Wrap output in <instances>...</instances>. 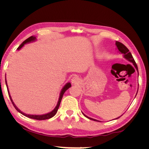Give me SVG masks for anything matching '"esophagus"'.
Wrapping results in <instances>:
<instances>
[{"mask_svg": "<svg viewBox=\"0 0 149 149\" xmlns=\"http://www.w3.org/2000/svg\"><path fill=\"white\" fill-rule=\"evenodd\" d=\"M71 82L73 84H78L79 83V79L77 77V76H74V77H73V78H72L71 79Z\"/></svg>", "mask_w": 149, "mask_h": 149, "instance_id": "esophagus-1", "label": "esophagus"}]
</instances>
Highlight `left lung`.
I'll return each mask as SVG.
<instances>
[{"label": "left lung", "mask_w": 149, "mask_h": 149, "mask_svg": "<svg viewBox=\"0 0 149 149\" xmlns=\"http://www.w3.org/2000/svg\"><path fill=\"white\" fill-rule=\"evenodd\" d=\"M116 46L117 48H118V49H119V51L120 52V53H121L123 54V55H124V57L125 58V59H127V60H129V61L132 63L133 65L135 66V67H136V70H137V71H138L137 65V64H136V61H135V60H134V58H133V56H132V55L131 53H130V52H129V49H128L127 47H126L123 43H120V42H118V41H116ZM138 74H139V71H138ZM138 89H139V88H138ZM83 115L86 117V118H88V119H91V120H94V121H99V120H97L94 119H93V118H89V117H88L87 116L84 115V114H83ZM120 117H119L118 118H119ZM118 118H117V119H118Z\"/></svg>", "instance_id": "1"}]
</instances>
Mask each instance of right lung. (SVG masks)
I'll return each instance as SVG.
<instances>
[{"mask_svg":"<svg viewBox=\"0 0 149 149\" xmlns=\"http://www.w3.org/2000/svg\"><path fill=\"white\" fill-rule=\"evenodd\" d=\"M35 40V37H33V36H31V37H29V38H27V39H26L24 42H23V43H22L20 45L19 47H18L17 49H20L22 47H23V46L24 45V44H25V43H26L30 42H31V41H33V40ZM6 86H7V81H6ZM71 86V83H68L65 86L63 87V88L62 89L61 91V93H60L59 100H58V103H57V105H56V106L55 107V109H54L52 112H49V113L46 114H43V115H30V114H26L24 113V112H22L21 111H20L19 109H18L17 107L15 105V104L13 103V101H12V97H11V96H10V95L9 91H8V87H7V91H8V96H9V97H10V101H11V102H12V104L13 105V106H14V107L15 108V109H16L18 112H19L20 113H21L22 114H23L24 116H26V117H27V118H30V119H36V120H46V119H50V118H52V117H53L54 116H55V115L56 114V112H57V111H58V108H59V106H60V102H61V101L62 97H63V94H64L65 92L66 91V90H67L68 89H69Z\"/></svg>","mask_w":149,"mask_h":149,"instance_id":"obj_1","label":"right lung"}]
</instances>
